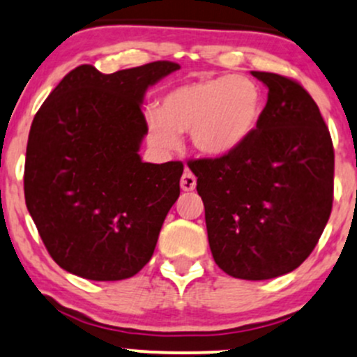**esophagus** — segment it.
<instances>
[{"instance_id":"34e87169","label":"esophagus","mask_w":357,"mask_h":357,"mask_svg":"<svg viewBox=\"0 0 357 357\" xmlns=\"http://www.w3.org/2000/svg\"><path fill=\"white\" fill-rule=\"evenodd\" d=\"M195 188H197V178H195L193 172H191L190 169H186L185 174H183V178H181V190L183 191H193Z\"/></svg>"}]
</instances>
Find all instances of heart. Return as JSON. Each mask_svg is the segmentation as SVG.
<instances>
[{
    "mask_svg": "<svg viewBox=\"0 0 357 357\" xmlns=\"http://www.w3.org/2000/svg\"><path fill=\"white\" fill-rule=\"evenodd\" d=\"M264 113L261 84L244 74L195 79L169 89L158 112L147 115L152 146L174 149L190 132L195 149L205 155H225L248 144Z\"/></svg>",
    "mask_w": 357,
    "mask_h": 357,
    "instance_id": "1",
    "label": "heart"
}]
</instances>
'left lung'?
<instances>
[{
    "mask_svg": "<svg viewBox=\"0 0 357 357\" xmlns=\"http://www.w3.org/2000/svg\"><path fill=\"white\" fill-rule=\"evenodd\" d=\"M268 103L248 144L190 160L205 205L211 256L238 280L291 273L322 236L334 199V147L313 98L296 81L252 70Z\"/></svg>",
    "mask_w": 357,
    "mask_h": 357,
    "instance_id": "obj_1",
    "label": "left lung"
}]
</instances>
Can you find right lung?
Masks as SVG:
<instances>
[{
	"label": "right lung",
	"instance_id": "obj_1",
	"mask_svg": "<svg viewBox=\"0 0 357 357\" xmlns=\"http://www.w3.org/2000/svg\"><path fill=\"white\" fill-rule=\"evenodd\" d=\"M176 62L100 73L84 64L56 86L30 128L25 202L52 259L76 276L119 281L151 261L179 197L183 162H144L146 91Z\"/></svg>",
	"mask_w": 357,
	"mask_h": 357
}]
</instances>
